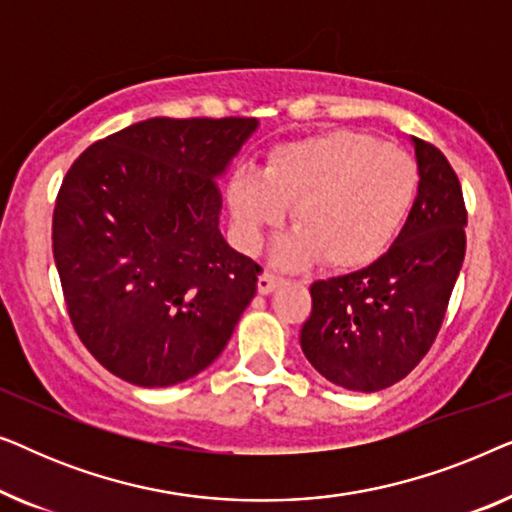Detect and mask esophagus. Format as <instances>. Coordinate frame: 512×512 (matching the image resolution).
<instances>
[{"instance_id":"34e87169","label":"esophagus","mask_w":512,"mask_h":512,"mask_svg":"<svg viewBox=\"0 0 512 512\" xmlns=\"http://www.w3.org/2000/svg\"><path fill=\"white\" fill-rule=\"evenodd\" d=\"M279 284H282V277L272 275V272H263V275L258 277V293H270V291H275Z\"/></svg>"}]
</instances>
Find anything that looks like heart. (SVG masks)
Wrapping results in <instances>:
<instances>
[{
  "label": "heart",
  "mask_w": 512,
  "mask_h": 512,
  "mask_svg": "<svg viewBox=\"0 0 512 512\" xmlns=\"http://www.w3.org/2000/svg\"><path fill=\"white\" fill-rule=\"evenodd\" d=\"M417 186V163L403 149L338 128L275 146L263 172L235 170L226 200L244 251L261 247L293 205L298 230L279 244V263L298 268L321 258L331 270H359L401 233Z\"/></svg>",
  "instance_id": "obj_1"
}]
</instances>
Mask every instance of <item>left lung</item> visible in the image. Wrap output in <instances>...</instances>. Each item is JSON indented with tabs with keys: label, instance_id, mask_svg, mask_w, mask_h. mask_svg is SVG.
<instances>
[{
	"label": "left lung",
	"instance_id": "8db88e82",
	"mask_svg": "<svg viewBox=\"0 0 512 512\" xmlns=\"http://www.w3.org/2000/svg\"><path fill=\"white\" fill-rule=\"evenodd\" d=\"M412 142L419 191L396 242L366 268L310 286L300 347L328 382L349 391L387 389L424 359L466 256L457 172L436 146Z\"/></svg>",
	"mask_w": 512,
	"mask_h": 512
}]
</instances>
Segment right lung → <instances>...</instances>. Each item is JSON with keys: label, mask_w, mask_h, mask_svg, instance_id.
<instances>
[{"label": "right lung", "mask_w": 512, "mask_h": 512, "mask_svg": "<svg viewBox=\"0 0 512 512\" xmlns=\"http://www.w3.org/2000/svg\"><path fill=\"white\" fill-rule=\"evenodd\" d=\"M256 118H149L90 144L62 179L53 258L76 335L109 373L170 387L205 370L261 265L219 230L221 172Z\"/></svg>", "instance_id": "add662e5"}]
</instances>
